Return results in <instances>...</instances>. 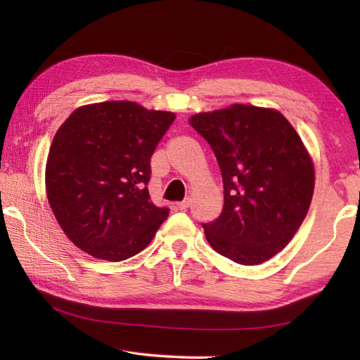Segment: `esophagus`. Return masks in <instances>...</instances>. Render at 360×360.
<instances>
[{
    "label": "esophagus",
    "mask_w": 360,
    "mask_h": 360,
    "mask_svg": "<svg viewBox=\"0 0 360 360\" xmlns=\"http://www.w3.org/2000/svg\"><path fill=\"white\" fill-rule=\"evenodd\" d=\"M188 205H191V200H184V202L176 203V205H174V208H176V210H179V211H186V210L188 208Z\"/></svg>",
    "instance_id": "obj_1"
}]
</instances>
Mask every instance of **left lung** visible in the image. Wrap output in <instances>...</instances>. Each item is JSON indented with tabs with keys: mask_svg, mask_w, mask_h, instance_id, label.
Instances as JSON below:
<instances>
[{
	"mask_svg": "<svg viewBox=\"0 0 360 360\" xmlns=\"http://www.w3.org/2000/svg\"><path fill=\"white\" fill-rule=\"evenodd\" d=\"M217 158L224 210L203 224L211 248L259 265L289 245L311 205L314 165L302 138L273 108L230 105L188 119Z\"/></svg>",
	"mask_w": 360,
	"mask_h": 360,
	"instance_id": "1",
	"label": "left lung"
}]
</instances>
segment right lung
<instances>
[{
    "instance_id": "obj_1",
    "label": "right lung",
    "mask_w": 360,
    "mask_h": 360,
    "mask_svg": "<svg viewBox=\"0 0 360 360\" xmlns=\"http://www.w3.org/2000/svg\"><path fill=\"white\" fill-rule=\"evenodd\" d=\"M174 119L120 100L77 108L60 125L47 155L46 193L81 251L120 262L154 238L168 208L150 202V157Z\"/></svg>"
}]
</instances>
